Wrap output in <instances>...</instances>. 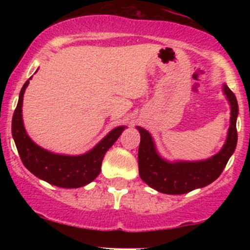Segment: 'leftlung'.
<instances>
[{
  "mask_svg": "<svg viewBox=\"0 0 250 250\" xmlns=\"http://www.w3.org/2000/svg\"><path fill=\"white\" fill-rule=\"evenodd\" d=\"M223 91L230 103V125L222 149L210 159L193 162L166 161L157 154L153 137L148 130L137 127L141 135L137 156L139 173L149 187L165 194H186L210 185L220 176L236 148V119L239 114V105L233 91L226 84H223Z\"/></svg>",
  "mask_w": 250,
  "mask_h": 250,
  "instance_id": "8db88e82",
  "label": "left lung"
}]
</instances>
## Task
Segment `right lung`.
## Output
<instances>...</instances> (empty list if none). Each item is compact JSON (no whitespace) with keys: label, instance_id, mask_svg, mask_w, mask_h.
Listing matches in <instances>:
<instances>
[{"label":"right lung","instance_id":"1","mask_svg":"<svg viewBox=\"0 0 250 250\" xmlns=\"http://www.w3.org/2000/svg\"><path fill=\"white\" fill-rule=\"evenodd\" d=\"M29 80L20 91L19 102L11 122V134L22 163L36 177L57 187L80 188L88 185L100 174L104 154L119 139L125 125L114 128L91 150L83 155L69 156L45 150L31 141L22 120L23 94L29 84Z\"/></svg>","mask_w":250,"mask_h":250}]
</instances>
